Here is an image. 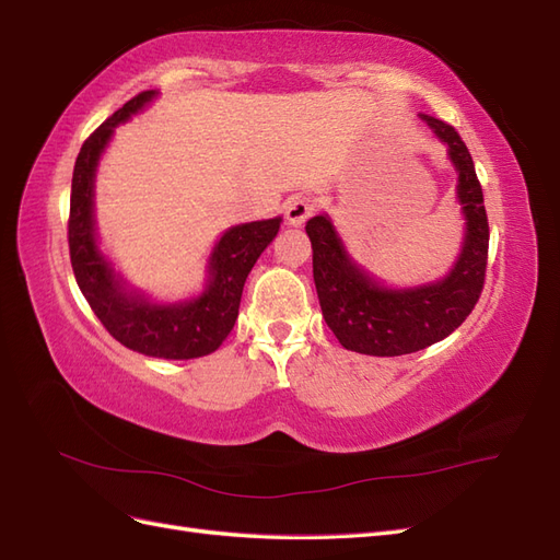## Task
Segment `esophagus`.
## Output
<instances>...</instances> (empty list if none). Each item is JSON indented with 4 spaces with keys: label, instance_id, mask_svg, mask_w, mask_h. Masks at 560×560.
Masks as SVG:
<instances>
[{
    "label": "esophagus",
    "instance_id": "obj_1",
    "mask_svg": "<svg viewBox=\"0 0 560 560\" xmlns=\"http://www.w3.org/2000/svg\"><path fill=\"white\" fill-rule=\"evenodd\" d=\"M313 210H315V200H311L308 196H296L287 202L284 217L292 226H301L313 214Z\"/></svg>",
    "mask_w": 560,
    "mask_h": 560
}]
</instances>
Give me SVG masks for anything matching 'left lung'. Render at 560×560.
I'll return each instance as SVG.
<instances>
[{
	"label": "left lung",
	"mask_w": 560,
	"mask_h": 560,
	"mask_svg": "<svg viewBox=\"0 0 560 560\" xmlns=\"http://www.w3.org/2000/svg\"><path fill=\"white\" fill-rule=\"evenodd\" d=\"M418 116L446 147L465 219L460 252L444 278L393 287L350 257L327 212L306 224L322 317L346 350L374 358H397L444 341L477 306L486 276L488 217L474 161L455 128L428 114Z\"/></svg>",
	"instance_id": "obj_1"
}]
</instances>
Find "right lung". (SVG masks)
<instances>
[{
    "mask_svg": "<svg viewBox=\"0 0 560 560\" xmlns=\"http://www.w3.org/2000/svg\"><path fill=\"white\" fill-rule=\"evenodd\" d=\"M156 97L159 91L135 95L83 142L72 175L70 257L81 294L118 343L147 358L194 360L226 341L238 319L249 270L273 243L282 217L235 224L219 235L206 264L202 290L191 296L161 301L135 287L100 243L95 177L116 128L144 112Z\"/></svg>",
    "mask_w": 560,
    "mask_h": 560,
    "instance_id": "add662e5",
    "label": "right lung"
}]
</instances>
